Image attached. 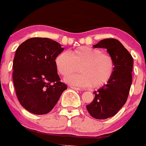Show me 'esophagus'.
Segmentation results:
<instances>
[{"instance_id":"esophagus-1","label":"esophagus","mask_w":146,"mask_h":146,"mask_svg":"<svg viewBox=\"0 0 146 146\" xmlns=\"http://www.w3.org/2000/svg\"><path fill=\"white\" fill-rule=\"evenodd\" d=\"M71 88L74 89L75 91H80V88H77V87H74V86H71Z\"/></svg>"}]
</instances>
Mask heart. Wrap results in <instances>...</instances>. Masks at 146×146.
Wrapping results in <instances>:
<instances>
[{
  "mask_svg": "<svg viewBox=\"0 0 146 146\" xmlns=\"http://www.w3.org/2000/svg\"><path fill=\"white\" fill-rule=\"evenodd\" d=\"M55 68L64 77L79 71L81 74L68 77L66 81L74 86L99 88L106 85L113 77L115 68L113 57L100 49L80 47L61 52L55 58Z\"/></svg>",
  "mask_w": 146,
  "mask_h": 146,
  "instance_id": "b5f03b06",
  "label": "heart"
}]
</instances>
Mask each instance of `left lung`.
<instances>
[{
    "label": "left lung",
    "mask_w": 146,
    "mask_h": 146,
    "mask_svg": "<svg viewBox=\"0 0 146 146\" xmlns=\"http://www.w3.org/2000/svg\"><path fill=\"white\" fill-rule=\"evenodd\" d=\"M95 48H105L115 60V68L110 80L94 91L95 97L86 105L88 111L96 119L114 116L126 102L132 82L133 58L123 44L115 38H105L94 45Z\"/></svg>",
    "instance_id": "left-lung-1"
}]
</instances>
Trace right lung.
<instances>
[{
	"label": "right lung",
	"instance_id": "right-lung-1",
	"mask_svg": "<svg viewBox=\"0 0 146 146\" xmlns=\"http://www.w3.org/2000/svg\"><path fill=\"white\" fill-rule=\"evenodd\" d=\"M63 50L57 42L41 37L27 39L17 49L13 82L20 104L30 113H48L67 89L55 65V58Z\"/></svg>",
	"mask_w": 146,
	"mask_h": 146
}]
</instances>
